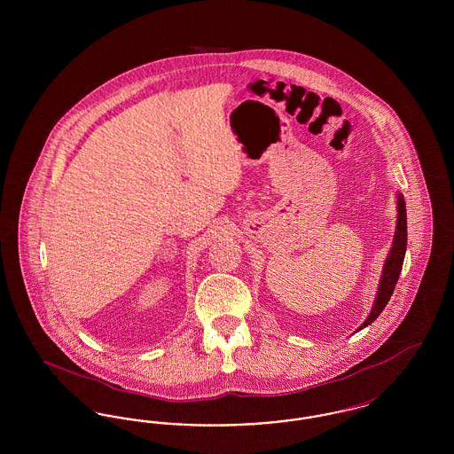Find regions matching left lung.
I'll return each mask as SVG.
<instances>
[{
    "label": "left lung",
    "instance_id": "1",
    "mask_svg": "<svg viewBox=\"0 0 454 454\" xmlns=\"http://www.w3.org/2000/svg\"><path fill=\"white\" fill-rule=\"evenodd\" d=\"M396 206H398V219H396V231H395V238H393V245L389 250L388 259L385 262L383 267V274H381V281L378 286V294L374 304L371 308V313L366 318V322L361 325L356 332L363 330L364 326L372 324L380 313L385 309V306L388 304L389 298L395 291V286L398 281V276L402 272V265H403V259H405V250H407V207H405V200L403 195L396 194Z\"/></svg>",
    "mask_w": 454,
    "mask_h": 454
}]
</instances>
